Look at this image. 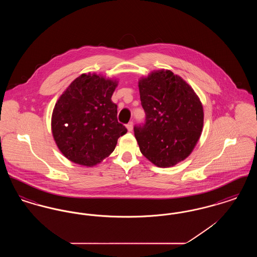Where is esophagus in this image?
Wrapping results in <instances>:
<instances>
[{"instance_id":"34e87169","label":"esophagus","mask_w":257,"mask_h":257,"mask_svg":"<svg viewBox=\"0 0 257 257\" xmlns=\"http://www.w3.org/2000/svg\"><path fill=\"white\" fill-rule=\"evenodd\" d=\"M126 128H127V130H128L129 132H131V131L133 130V121H130V122L128 123V124L126 125Z\"/></svg>"}]
</instances>
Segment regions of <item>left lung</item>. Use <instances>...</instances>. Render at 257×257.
<instances>
[{
    "label": "left lung",
    "mask_w": 257,
    "mask_h": 257,
    "mask_svg": "<svg viewBox=\"0 0 257 257\" xmlns=\"http://www.w3.org/2000/svg\"><path fill=\"white\" fill-rule=\"evenodd\" d=\"M146 122L135 125L141 152L160 168L186 159L200 137L203 108L194 89L170 70L152 72L139 82Z\"/></svg>",
    "instance_id": "8db88e82"
}]
</instances>
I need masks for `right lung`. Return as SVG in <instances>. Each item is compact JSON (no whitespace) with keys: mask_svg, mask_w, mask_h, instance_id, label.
<instances>
[{"mask_svg":"<svg viewBox=\"0 0 257 257\" xmlns=\"http://www.w3.org/2000/svg\"><path fill=\"white\" fill-rule=\"evenodd\" d=\"M116 86L96 74H82L61 94L53 110L52 132L67 159L92 167L108 157L126 134L110 99Z\"/></svg>","mask_w":257,"mask_h":257,"instance_id":"right-lung-1","label":"right lung"}]
</instances>
